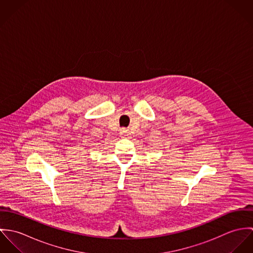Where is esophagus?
I'll return each mask as SVG.
<instances>
[{
	"label": "esophagus",
	"instance_id": "obj_1",
	"mask_svg": "<svg viewBox=\"0 0 253 253\" xmlns=\"http://www.w3.org/2000/svg\"><path fill=\"white\" fill-rule=\"evenodd\" d=\"M121 135H122V137H128L129 135H130V132H129V130L128 129H126V128H123V129H121Z\"/></svg>",
	"mask_w": 253,
	"mask_h": 253
}]
</instances>
